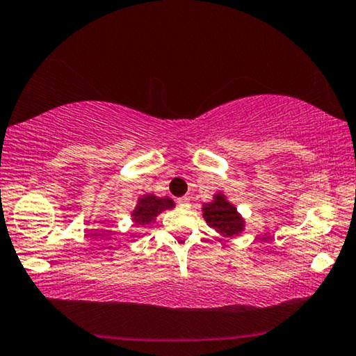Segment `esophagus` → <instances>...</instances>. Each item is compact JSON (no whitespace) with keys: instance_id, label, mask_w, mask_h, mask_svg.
<instances>
[{"instance_id":"obj_1","label":"esophagus","mask_w":356,"mask_h":356,"mask_svg":"<svg viewBox=\"0 0 356 356\" xmlns=\"http://www.w3.org/2000/svg\"><path fill=\"white\" fill-rule=\"evenodd\" d=\"M178 205L181 208H191V200L188 199V197H179Z\"/></svg>"}]
</instances>
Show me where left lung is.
<instances>
[{"label": "left lung", "instance_id": "left-lung-1", "mask_svg": "<svg viewBox=\"0 0 356 356\" xmlns=\"http://www.w3.org/2000/svg\"><path fill=\"white\" fill-rule=\"evenodd\" d=\"M203 218L209 227L219 232L225 238L240 235L244 230V219L236 211L235 205L225 199L224 194H216L214 200L205 203L202 208Z\"/></svg>", "mask_w": 356, "mask_h": 356}]
</instances>
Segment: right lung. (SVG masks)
I'll return each instance as SVG.
<instances>
[{"label": "right lung", "instance_id": "obj_1", "mask_svg": "<svg viewBox=\"0 0 356 356\" xmlns=\"http://www.w3.org/2000/svg\"><path fill=\"white\" fill-rule=\"evenodd\" d=\"M173 207L175 203L172 199H168V197L161 199V197H156L153 194H147L140 197L136 209H134L131 216L137 225H147L149 222H153L157 218V214H161L162 211L170 209Z\"/></svg>", "mask_w": 356, "mask_h": 356}]
</instances>
